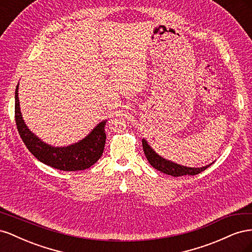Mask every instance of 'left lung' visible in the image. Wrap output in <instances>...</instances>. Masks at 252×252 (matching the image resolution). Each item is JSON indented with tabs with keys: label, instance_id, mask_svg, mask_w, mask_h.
<instances>
[{
	"label": "left lung",
	"instance_id": "obj_1",
	"mask_svg": "<svg viewBox=\"0 0 252 252\" xmlns=\"http://www.w3.org/2000/svg\"><path fill=\"white\" fill-rule=\"evenodd\" d=\"M142 144H143V150H144L145 157H146V158L148 159L149 164L157 170L166 174L172 175V177H182V175H187V174L195 175L197 173L204 171L206 168H208V167L211 165L209 164L207 166L201 167V168H190V167L181 166L175 163H172L170 161H167V159L157 155L144 139L142 140Z\"/></svg>",
	"mask_w": 252,
	"mask_h": 252
}]
</instances>
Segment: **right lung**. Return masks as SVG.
I'll return each instance as SVG.
<instances>
[{
    "label": "right lung",
    "mask_w": 252,
    "mask_h": 252,
    "mask_svg": "<svg viewBox=\"0 0 252 252\" xmlns=\"http://www.w3.org/2000/svg\"><path fill=\"white\" fill-rule=\"evenodd\" d=\"M19 84L16 88L14 118L22 141L28 150L41 161L52 168L63 171H78L89 168L101 158L104 151L106 121L101 122L85 139L67 147H52L42 142L27 128L22 118L19 103Z\"/></svg>",
    "instance_id": "right-lung-1"
}]
</instances>
